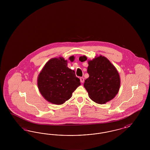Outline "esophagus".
<instances>
[{"mask_svg": "<svg viewBox=\"0 0 150 150\" xmlns=\"http://www.w3.org/2000/svg\"><path fill=\"white\" fill-rule=\"evenodd\" d=\"M80 82L81 83H84V78L83 77H80Z\"/></svg>", "mask_w": 150, "mask_h": 150, "instance_id": "34e87169", "label": "esophagus"}]
</instances>
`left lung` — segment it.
<instances>
[{
  "label": "left lung",
  "instance_id": "1",
  "mask_svg": "<svg viewBox=\"0 0 150 150\" xmlns=\"http://www.w3.org/2000/svg\"><path fill=\"white\" fill-rule=\"evenodd\" d=\"M87 59L86 56L79 57L81 62ZM87 72L89 75L84 86L91 100L99 104L106 103L117 94L120 79L119 73L109 60L100 56L88 61Z\"/></svg>",
  "mask_w": 150,
  "mask_h": 150
}]
</instances>
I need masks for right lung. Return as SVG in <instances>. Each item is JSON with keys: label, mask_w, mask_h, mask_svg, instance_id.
Here are the masks:
<instances>
[{"label": "right lung", "mask_w": 150, "mask_h": 150, "mask_svg": "<svg viewBox=\"0 0 150 150\" xmlns=\"http://www.w3.org/2000/svg\"><path fill=\"white\" fill-rule=\"evenodd\" d=\"M72 62L74 57H70ZM80 85L74 70L67 67L64 58H52L45 64L38 78L39 91L45 100L55 105L63 104L69 100Z\"/></svg>", "instance_id": "right-lung-1"}]
</instances>
